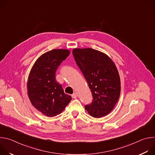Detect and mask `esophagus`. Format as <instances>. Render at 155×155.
<instances>
[{
	"instance_id": "esophagus-1",
	"label": "esophagus",
	"mask_w": 155,
	"mask_h": 155,
	"mask_svg": "<svg viewBox=\"0 0 155 155\" xmlns=\"http://www.w3.org/2000/svg\"><path fill=\"white\" fill-rule=\"evenodd\" d=\"M77 96H78V94L77 93H74L73 94H72V97L74 99H76L77 97Z\"/></svg>"
}]
</instances>
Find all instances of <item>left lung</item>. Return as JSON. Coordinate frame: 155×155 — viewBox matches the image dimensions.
<instances>
[{
    "label": "left lung",
    "instance_id": "1",
    "mask_svg": "<svg viewBox=\"0 0 155 155\" xmlns=\"http://www.w3.org/2000/svg\"><path fill=\"white\" fill-rule=\"evenodd\" d=\"M72 53L93 97L85 109L94 118L108 115L118 102L121 91L115 64L107 54L92 48H75Z\"/></svg>",
    "mask_w": 155,
    "mask_h": 155
}]
</instances>
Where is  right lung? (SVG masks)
Instances as JSON below:
<instances>
[{
  "label": "right lung",
  "mask_w": 155,
  "mask_h": 155,
  "mask_svg": "<svg viewBox=\"0 0 155 155\" xmlns=\"http://www.w3.org/2000/svg\"><path fill=\"white\" fill-rule=\"evenodd\" d=\"M70 51L54 49L41 55L32 68L27 83L28 94L32 105L49 117L60 114L71 102V96L56 81L58 66L67 58Z\"/></svg>",
  "instance_id": "1"
}]
</instances>
